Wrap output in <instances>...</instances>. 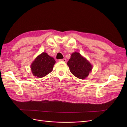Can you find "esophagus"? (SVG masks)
Masks as SVG:
<instances>
[{"mask_svg": "<svg viewBox=\"0 0 127 127\" xmlns=\"http://www.w3.org/2000/svg\"><path fill=\"white\" fill-rule=\"evenodd\" d=\"M59 61H64V62H66V59H59Z\"/></svg>", "mask_w": 127, "mask_h": 127, "instance_id": "34e87169", "label": "esophagus"}]
</instances>
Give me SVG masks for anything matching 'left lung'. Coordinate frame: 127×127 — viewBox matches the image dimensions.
<instances>
[{
	"mask_svg": "<svg viewBox=\"0 0 127 127\" xmlns=\"http://www.w3.org/2000/svg\"><path fill=\"white\" fill-rule=\"evenodd\" d=\"M67 64L71 74L81 79L87 77L92 69L89 61L76 52L72 53Z\"/></svg>",
	"mask_w": 127,
	"mask_h": 127,
	"instance_id": "8db88e82",
	"label": "left lung"
}]
</instances>
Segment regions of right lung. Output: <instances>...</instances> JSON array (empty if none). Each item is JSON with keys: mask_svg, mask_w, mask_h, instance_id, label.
<instances>
[{"mask_svg": "<svg viewBox=\"0 0 127 127\" xmlns=\"http://www.w3.org/2000/svg\"><path fill=\"white\" fill-rule=\"evenodd\" d=\"M56 63L55 60L47 53L43 52L36 57L31 66L33 75L42 78L51 72Z\"/></svg>", "mask_w": 127, "mask_h": 127, "instance_id": "right-lung-1", "label": "right lung"}]
</instances>
